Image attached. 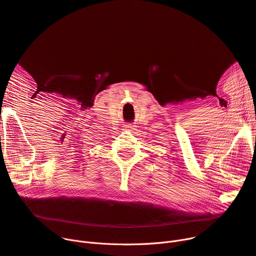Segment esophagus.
<instances>
[{"mask_svg":"<svg viewBox=\"0 0 256 256\" xmlns=\"http://www.w3.org/2000/svg\"><path fill=\"white\" fill-rule=\"evenodd\" d=\"M135 128H136V126H134V124H124V130L132 132V130H135Z\"/></svg>","mask_w":256,"mask_h":256,"instance_id":"esophagus-1","label":"esophagus"}]
</instances>
